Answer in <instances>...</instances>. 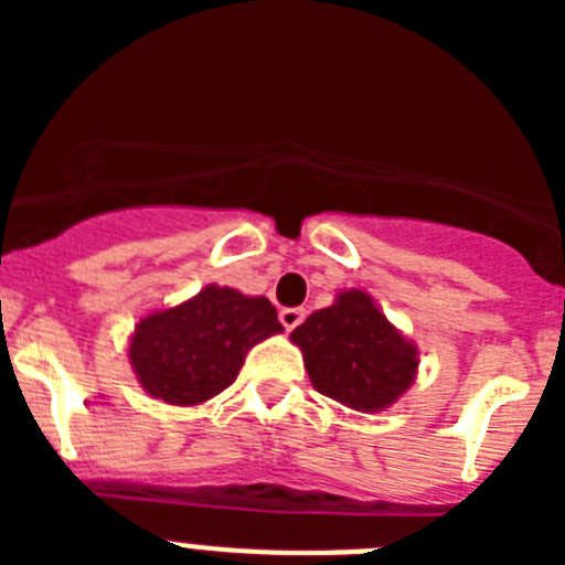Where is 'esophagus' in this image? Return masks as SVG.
Returning <instances> with one entry per match:
<instances>
[{"label":"esophagus","mask_w":565,"mask_h":565,"mask_svg":"<svg viewBox=\"0 0 565 565\" xmlns=\"http://www.w3.org/2000/svg\"><path fill=\"white\" fill-rule=\"evenodd\" d=\"M302 319H306V311H302V308H282V311H279V322H282L286 331H294Z\"/></svg>","instance_id":"obj_1"}]
</instances>
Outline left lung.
<instances>
[{"mask_svg":"<svg viewBox=\"0 0 565 565\" xmlns=\"http://www.w3.org/2000/svg\"><path fill=\"white\" fill-rule=\"evenodd\" d=\"M308 376L322 396L353 411H382L416 376V348L364 291H342L331 308L294 328Z\"/></svg>","mask_w":565,"mask_h":565,"instance_id":"8db88e82","label":"left lung"}]
</instances>
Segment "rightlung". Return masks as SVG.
<instances>
[{
	"mask_svg": "<svg viewBox=\"0 0 565 565\" xmlns=\"http://www.w3.org/2000/svg\"><path fill=\"white\" fill-rule=\"evenodd\" d=\"M282 331L266 297L209 286L189 302L149 313L129 344L143 391L169 404H198L226 391L254 344Z\"/></svg>",
	"mask_w": 565,
	"mask_h": 565,
	"instance_id": "1",
	"label": "right lung"
}]
</instances>
